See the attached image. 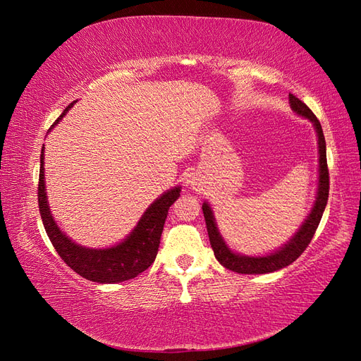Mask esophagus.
I'll use <instances>...</instances> for the list:
<instances>
[{"label":"esophagus","mask_w":361,"mask_h":361,"mask_svg":"<svg viewBox=\"0 0 361 361\" xmlns=\"http://www.w3.org/2000/svg\"><path fill=\"white\" fill-rule=\"evenodd\" d=\"M190 183H191L192 190H195V191H202V190H203V185H202L200 179H197V178H192V179L190 180Z\"/></svg>","instance_id":"obj_1"}]
</instances>
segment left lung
I'll use <instances>...</instances> for the list:
<instances>
[{
  "instance_id": "obj_1",
  "label": "left lung",
  "mask_w": 361,
  "mask_h": 361,
  "mask_svg": "<svg viewBox=\"0 0 361 361\" xmlns=\"http://www.w3.org/2000/svg\"><path fill=\"white\" fill-rule=\"evenodd\" d=\"M289 104L295 114H298L312 122L316 130V137H318V154H319V178H318V191H316V200L312 206L310 214L300 226L298 231L295 232V235L286 244H283V247L265 256H245L241 253H235V251L228 248L220 231H218L211 204L207 202L202 204L204 221L207 227V235H209L211 247L214 250L216 260L220 262L224 268L235 271L238 274H268V272L279 271L281 268L290 265L293 260H297L302 255V251L310 244L316 228L319 226L322 214L325 211L326 200H329L330 176H329V167H326V146H325L322 126L319 123V120L316 118V116L312 113L310 108L290 93H289Z\"/></svg>"
}]
</instances>
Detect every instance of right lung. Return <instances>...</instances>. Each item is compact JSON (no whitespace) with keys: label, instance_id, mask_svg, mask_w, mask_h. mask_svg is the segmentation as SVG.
<instances>
[{"label":"right lung","instance_id":"right-lung-1","mask_svg":"<svg viewBox=\"0 0 361 361\" xmlns=\"http://www.w3.org/2000/svg\"><path fill=\"white\" fill-rule=\"evenodd\" d=\"M72 102L63 114L54 122L49 130L54 129L60 120L66 116V113L73 106ZM43 150L40 152V173H39V211L43 221V227L51 239L60 257L66 262L76 274L92 280L96 283H120L129 279H134L141 272L146 271L157 257L159 239L164 228V223L169 214L170 206L176 202L180 195V187H174L167 190L164 194L152 203L145 214L141 215L137 226L130 231V233L113 247L106 248H89L73 243L72 239L60 231L56 220L51 214L47 187H45V157Z\"/></svg>","mask_w":361,"mask_h":361}]
</instances>
